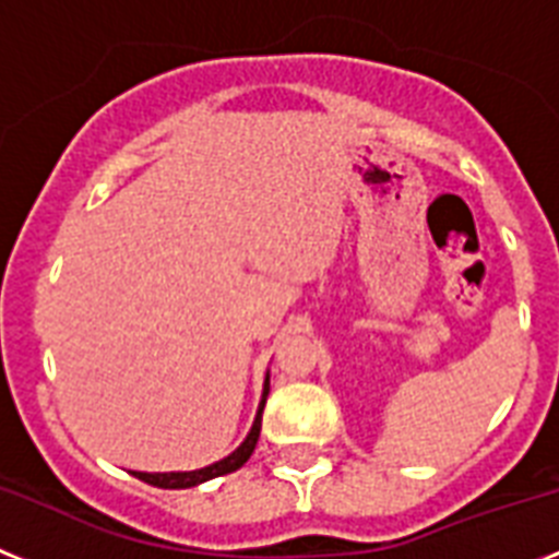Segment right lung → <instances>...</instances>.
<instances>
[{"label":"right lung","instance_id":"1","mask_svg":"<svg viewBox=\"0 0 559 559\" xmlns=\"http://www.w3.org/2000/svg\"><path fill=\"white\" fill-rule=\"evenodd\" d=\"M266 395H270V372H266L264 378V392H261V403H258L252 429L247 431V438H243L241 447H238L236 452H229L227 457L210 463V466L204 468H192V472H133V477L150 483V486H158V489H190V486H199V483H207L213 480V477L229 475V472L241 468L243 463L250 461V454L255 452L258 435H261V412H264Z\"/></svg>","mask_w":559,"mask_h":559}]
</instances>
